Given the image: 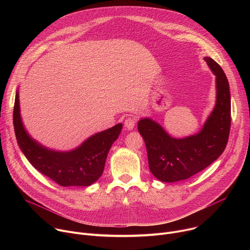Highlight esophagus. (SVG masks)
Instances as JSON below:
<instances>
[{"label":"esophagus","mask_w":250,"mask_h":250,"mask_svg":"<svg viewBox=\"0 0 250 250\" xmlns=\"http://www.w3.org/2000/svg\"><path fill=\"white\" fill-rule=\"evenodd\" d=\"M135 124H136V121H135L134 118H127V119H125V126L128 130L133 129Z\"/></svg>","instance_id":"1"}]
</instances>
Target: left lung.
I'll return each mask as SVG.
<instances>
[{"label": "left lung", "instance_id": "1", "mask_svg": "<svg viewBox=\"0 0 250 250\" xmlns=\"http://www.w3.org/2000/svg\"><path fill=\"white\" fill-rule=\"evenodd\" d=\"M205 61L216 75L217 102L198 133L174 138L151 119H141L137 124V129L146 142L149 169L162 182L188 179L217 160L227 146L230 130L229 81L215 60L205 57Z\"/></svg>", "mask_w": 250, "mask_h": 250}]
</instances>
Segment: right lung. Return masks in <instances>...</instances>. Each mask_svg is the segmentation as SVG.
<instances>
[{"label": "right lung", "instance_id": "right-lung-1", "mask_svg": "<svg viewBox=\"0 0 250 250\" xmlns=\"http://www.w3.org/2000/svg\"><path fill=\"white\" fill-rule=\"evenodd\" d=\"M14 126L20 148L29 163L60 186H90L102 176L106 155L123 128L122 124L98 132L70 151L48 149L26 132L20 114L19 91L14 105Z\"/></svg>", "mask_w": 250, "mask_h": 250}]
</instances>
